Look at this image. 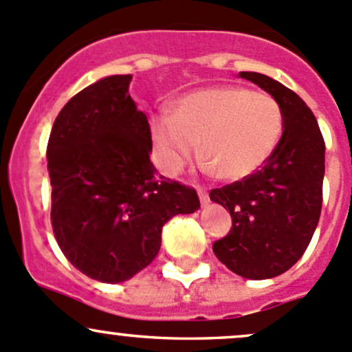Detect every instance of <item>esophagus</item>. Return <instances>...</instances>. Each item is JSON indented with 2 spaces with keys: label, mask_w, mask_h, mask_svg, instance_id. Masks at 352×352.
<instances>
[{
  "label": "esophagus",
  "mask_w": 352,
  "mask_h": 352,
  "mask_svg": "<svg viewBox=\"0 0 352 352\" xmlns=\"http://www.w3.org/2000/svg\"><path fill=\"white\" fill-rule=\"evenodd\" d=\"M198 197H200L201 205H208L210 197H208V191H206L205 188H198Z\"/></svg>",
  "instance_id": "34e87169"
}]
</instances>
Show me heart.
Wrapping results in <instances>:
<instances>
[{"instance_id":"b5f03b06","label":"heart","mask_w":352,"mask_h":352,"mask_svg":"<svg viewBox=\"0 0 352 352\" xmlns=\"http://www.w3.org/2000/svg\"><path fill=\"white\" fill-rule=\"evenodd\" d=\"M285 129L281 104L244 86L200 89L179 98L175 113H157L151 132L159 166L175 175L200 154L223 179L254 175L273 155Z\"/></svg>"}]
</instances>
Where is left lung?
<instances>
[{
  "mask_svg": "<svg viewBox=\"0 0 352 352\" xmlns=\"http://www.w3.org/2000/svg\"><path fill=\"white\" fill-rule=\"evenodd\" d=\"M241 78L281 104L285 129L263 168L210 191V200L220 203L232 217L230 232L213 242V252L239 276L266 280L288 271L317 229L325 142L317 118L295 91L259 72H241Z\"/></svg>",
  "mask_w": 352,
  "mask_h": 352,
  "instance_id": "left-lung-1",
  "label": "left lung"
}]
</instances>
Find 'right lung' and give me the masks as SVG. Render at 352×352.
<instances>
[{"mask_svg":"<svg viewBox=\"0 0 352 352\" xmlns=\"http://www.w3.org/2000/svg\"><path fill=\"white\" fill-rule=\"evenodd\" d=\"M132 76H108L64 104L47 144L50 220L69 263L103 283L126 281L161 249L164 223L193 213V188L157 176L151 126Z\"/></svg>","mask_w":352,"mask_h":352,"instance_id":"1","label":"right lung"}]
</instances>
